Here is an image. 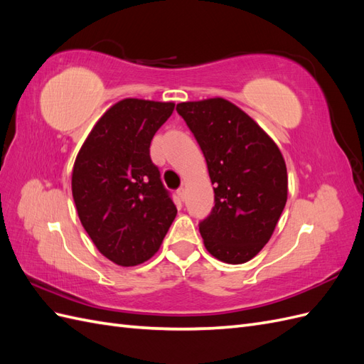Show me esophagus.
<instances>
[{
    "mask_svg": "<svg viewBox=\"0 0 364 364\" xmlns=\"http://www.w3.org/2000/svg\"><path fill=\"white\" fill-rule=\"evenodd\" d=\"M178 197H179V200L183 202V199H185V190H183V188H179V190H178Z\"/></svg>",
    "mask_w": 364,
    "mask_h": 364,
    "instance_id": "obj_1",
    "label": "esophagus"
}]
</instances>
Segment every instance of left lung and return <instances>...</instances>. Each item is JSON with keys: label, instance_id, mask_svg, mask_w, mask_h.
Returning <instances> with one entry per match:
<instances>
[{"label": "left lung", "instance_id": "left-lung-1", "mask_svg": "<svg viewBox=\"0 0 364 364\" xmlns=\"http://www.w3.org/2000/svg\"><path fill=\"white\" fill-rule=\"evenodd\" d=\"M199 142L214 208L199 223L206 250L228 264H243L267 245L287 202V167L273 139L225 98L176 106Z\"/></svg>", "mask_w": 364, "mask_h": 364}]
</instances>
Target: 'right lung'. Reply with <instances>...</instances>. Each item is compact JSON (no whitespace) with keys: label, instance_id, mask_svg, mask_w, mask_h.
<instances>
[{"label":"right lung","instance_id":"add662e5","mask_svg":"<svg viewBox=\"0 0 364 364\" xmlns=\"http://www.w3.org/2000/svg\"><path fill=\"white\" fill-rule=\"evenodd\" d=\"M174 103L124 98L97 121L75 158L71 188L80 222L95 247L130 267L159 250L178 214L150 142Z\"/></svg>","mask_w":364,"mask_h":364}]
</instances>
